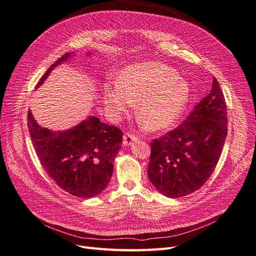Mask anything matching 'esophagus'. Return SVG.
<instances>
[{"instance_id": "34e87169", "label": "esophagus", "mask_w": 256, "mask_h": 256, "mask_svg": "<svg viewBox=\"0 0 256 256\" xmlns=\"http://www.w3.org/2000/svg\"><path fill=\"white\" fill-rule=\"evenodd\" d=\"M138 138L136 136H132V134H126L125 136H124V140H122V144L125 146H130L132 145L134 142H136Z\"/></svg>"}]
</instances>
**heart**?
<instances>
[{"label":"heart","mask_w":256,"mask_h":256,"mask_svg":"<svg viewBox=\"0 0 256 256\" xmlns=\"http://www.w3.org/2000/svg\"><path fill=\"white\" fill-rule=\"evenodd\" d=\"M106 110L120 120L136 102V112L150 130L170 127L180 118L189 99L188 84L171 67L144 62L124 69L118 82L104 86Z\"/></svg>","instance_id":"1"}]
</instances>
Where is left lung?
<instances>
[{"mask_svg":"<svg viewBox=\"0 0 256 256\" xmlns=\"http://www.w3.org/2000/svg\"><path fill=\"white\" fill-rule=\"evenodd\" d=\"M228 134V113L216 78L212 90L180 127L152 142L147 175L161 194H191L208 180Z\"/></svg>","mask_w":256,"mask_h":256,"instance_id":"1","label":"left lung"}]
</instances>
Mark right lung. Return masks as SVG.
Wrapping results in <instances>:
<instances>
[{
	"label": "right lung",
	"instance_id": "obj_1",
	"mask_svg": "<svg viewBox=\"0 0 256 256\" xmlns=\"http://www.w3.org/2000/svg\"><path fill=\"white\" fill-rule=\"evenodd\" d=\"M72 56L74 52H68L51 65L36 88L54 68L66 63ZM28 127L38 159L58 187L82 198H94L106 188L122 142L120 129L88 115L72 128L53 131L42 127L30 110L28 112Z\"/></svg>",
	"mask_w": 256,
	"mask_h": 256
}]
</instances>
